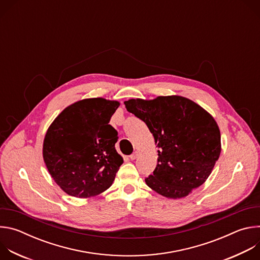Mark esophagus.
I'll list each match as a JSON object with an SVG mask.
<instances>
[{
  "instance_id": "obj_1",
  "label": "esophagus",
  "mask_w": 260,
  "mask_h": 260,
  "mask_svg": "<svg viewBox=\"0 0 260 260\" xmlns=\"http://www.w3.org/2000/svg\"><path fill=\"white\" fill-rule=\"evenodd\" d=\"M137 157H138V152L137 151H135L132 155H129V159L131 160H135Z\"/></svg>"
}]
</instances>
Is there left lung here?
Returning a JSON list of instances; mask_svg holds the SVG:
<instances>
[{
    "instance_id": "8db88e82",
    "label": "left lung",
    "mask_w": 260,
    "mask_h": 260,
    "mask_svg": "<svg viewBox=\"0 0 260 260\" xmlns=\"http://www.w3.org/2000/svg\"><path fill=\"white\" fill-rule=\"evenodd\" d=\"M124 105L146 123L159 148L156 168L145 179L148 186L176 200L205 183L221 152L220 129L210 113L180 95L132 99Z\"/></svg>"
}]
</instances>
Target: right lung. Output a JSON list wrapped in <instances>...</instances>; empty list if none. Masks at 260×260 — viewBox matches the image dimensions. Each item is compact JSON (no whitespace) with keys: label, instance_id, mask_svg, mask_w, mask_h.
<instances>
[{"label":"right lung","instance_id":"1","mask_svg":"<svg viewBox=\"0 0 260 260\" xmlns=\"http://www.w3.org/2000/svg\"><path fill=\"white\" fill-rule=\"evenodd\" d=\"M119 105L103 98L84 99L63 109L48 127L44 162L67 194L87 199L112 185L123 162L115 149L117 131L109 124Z\"/></svg>","mask_w":260,"mask_h":260}]
</instances>
